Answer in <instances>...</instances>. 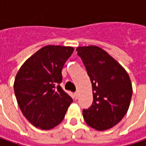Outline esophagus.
Here are the masks:
<instances>
[{
    "instance_id": "1",
    "label": "esophagus",
    "mask_w": 146,
    "mask_h": 146,
    "mask_svg": "<svg viewBox=\"0 0 146 146\" xmlns=\"http://www.w3.org/2000/svg\"><path fill=\"white\" fill-rule=\"evenodd\" d=\"M73 96H74V97H75V99L77 100V99L78 98V92H75V93L73 94Z\"/></svg>"
}]
</instances>
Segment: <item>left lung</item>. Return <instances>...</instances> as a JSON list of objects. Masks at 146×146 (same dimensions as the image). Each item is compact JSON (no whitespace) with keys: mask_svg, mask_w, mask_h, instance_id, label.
<instances>
[{"mask_svg":"<svg viewBox=\"0 0 146 146\" xmlns=\"http://www.w3.org/2000/svg\"><path fill=\"white\" fill-rule=\"evenodd\" d=\"M92 82L93 102L82 110L87 125L98 131L110 129L125 116L132 86L126 70L103 49L80 46L76 50Z\"/></svg>","mask_w":146,"mask_h":146,"instance_id":"8db88e82","label":"left lung"}]
</instances>
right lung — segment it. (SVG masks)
<instances>
[{"instance_id":"add662e5","label":"right lung","mask_w":146,"mask_h":146,"mask_svg":"<svg viewBox=\"0 0 146 146\" xmlns=\"http://www.w3.org/2000/svg\"><path fill=\"white\" fill-rule=\"evenodd\" d=\"M74 48L46 46L24 62L14 90L23 114L36 127L49 130L60 124L73 102L60 84L62 68Z\"/></svg>"}]
</instances>
